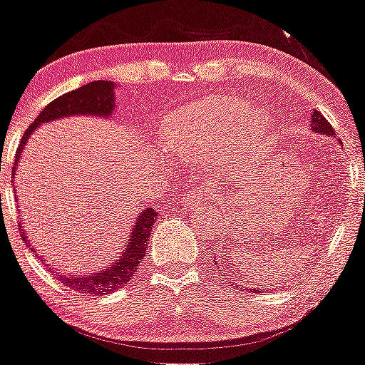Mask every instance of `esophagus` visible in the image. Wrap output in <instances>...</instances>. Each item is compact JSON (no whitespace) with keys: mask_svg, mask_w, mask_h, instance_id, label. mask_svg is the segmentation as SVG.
<instances>
[{"mask_svg":"<svg viewBox=\"0 0 365 365\" xmlns=\"http://www.w3.org/2000/svg\"><path fill=\"white\" fill-rule=\"evenodd\" d=\"M183 203H185L187 208H206V203H208L206 190H203V187H194L185 194Z\"/></svg>","mask_w":365,"mask_h":365,"instance_id":"1","label":"esophagus"}]
</instances>
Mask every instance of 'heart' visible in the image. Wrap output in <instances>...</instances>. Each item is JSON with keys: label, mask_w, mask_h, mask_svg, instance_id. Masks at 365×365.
Returning <instances> with one entry per match:
<instances>
[{"label": "heart", "mask_w": 365, "mask_h": 365, "mask_svg": "<svg viewBox=\"0 0 365 365\" xmlns=\"http://www.w3.org/2000/svg\"><path fill=\"white\" fill-rule=\"evenodd\" d=\"M270 116L264 109L251 108L240 98L212 95L165 118L160 143L169 155L197 160L222 153L249 152L268 128Z\"/></svg>", "instance_id": "b5f03b06"}]
</instances>
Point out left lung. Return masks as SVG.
<instances>
[{"instance_id":"1","label":"left lung","mask_w":365,"mask_h":365,"mask_svg":"<svg viewBox=\"0 0 365 365\" xmlns=\"http://www.w3.org/2000/svg\"><path fill=\"white\" fill-rule=\"evenodd\" d=\"M311 130L316 132V134H323V135H332V138H336V132H334L332 125L329 123V120H327L325 116H323L319 111H314L311 113ZM217 263V261H215ZM224 267H230V264H224ZM220 270V267H219ZM242 288V286H240ZM254 292H257V289H254Z\"/></svg>"}]
</instances>
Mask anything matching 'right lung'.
Listing matches in <instances>:
<instances>
[{
	"mask_svg": "<svg viewBox=\"0 0 365 365\" xmlns=\"http://www.w3.org/2000/svg\"><path fill=\"white\" fill-rule=\"evenodd\" d=\"M114 90L116 84L111 81H91V83L84 84V86L77 88V90L68 91V93L61 95L56 101L51 102L43 111L36 116V120L26 128L23 141H21L19 148L16 153V164H14V178H16L17 164L21 160V153H23L26 143L29 141L31 134L35 128L42 123H49V121H56L60 118L68 116H97V118H109L114 111ZM14 182V180H12ZM16 192V189H14ZM157 212L155 208H145L138 213V219L132 224V230L128 238L125 240L123 249L113 257L106 267L101 270L93 272L90 275H61V281L70 286L73 292H81L83 295H95V297H104L111 295L116 289L123 288L135 274V268L139 267V261L145 257L146 251H148V240L150 233H152L153 226H155ZM21 233H23L24 242L29 245L28 237L24 235L23 226H21ZM49 267V263H46ZM51 270V268H47ZM56 274V272H54Z\"/></svg>",
	"mask_w": 365,
	"mask_h": 365,
	"instance_id": "right-lung-1",
	"label": "right lung"
}]
</instances>
